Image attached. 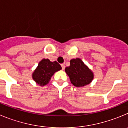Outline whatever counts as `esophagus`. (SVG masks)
<instances>
[{
	"mask_svg": "<svg viewBox=\"0 0 128 128\" xmlns=\"http://www.w3.org/2000/svg\"><path fill=\"white\" fill-rule=\"evenodd\" d=\"M61 66H62V70H64V69H65V65H64V64H62V65H61Z\"/></svg>",
	"mask_w": 128,
	"mask_h": 128,
	"instance_id": "34e87169",
	"label": "esophagus"
}]
</instances>
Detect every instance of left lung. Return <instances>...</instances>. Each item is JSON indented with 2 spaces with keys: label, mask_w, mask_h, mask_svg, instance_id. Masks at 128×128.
<instances>
[{
  "label": "left lung",
  "mask_w": 128,
  "mask_h": 128,
  "mask_svg": "<svg viewBox=\"0 0 128 128\" xmlns=\"http://www.w3.org/2000/svg\"><path fill=\"white\" fill-rule=\"evenodd\" d=\"M70 63V66H66L65 70L73 85L76 87L84 86L92 81L93 73L81 59H72Z\"/></svg>",
  "instance_id": "obj_1"
}]
</instances>
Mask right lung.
I'll list each match as a JSON object with an SVG mask.
<instances>
[{
	"label": "right lung",
	"mask_w": 128,
	"mask_h": 128,
	"mask_svg": "<svg viewBox=\"0 0 128 128\" xmlns=\"http://www.w3.org/2000/svg\"><path fill=\"white\" fill-rule=\"evenodd\" d=\"M61 69L62 66L56 61L51 62L48 59H43L33 72L32 78L40 86L46 85L53 74Z\"/></svg>",
	"instance_id": "right-lung-1"
}]
</instances>
